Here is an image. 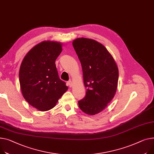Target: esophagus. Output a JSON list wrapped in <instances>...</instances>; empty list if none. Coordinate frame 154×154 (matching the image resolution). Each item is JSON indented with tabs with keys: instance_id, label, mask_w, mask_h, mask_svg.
<instances>
[{
	"instance_id": "1",
	"label": "esophagus",
	"mask_w": 154,
	"mask_h": 154,
	"mask_svg": "<svg viewBox=\"0 0 154 154\" xmlns=\"http://www.w3.org/2000/svg\"><path fill=\"white\" fill-rule=\"evenodd\" d=\"M67 85H68L69 87H72L73 84H72V82L71 80H69V81L67 82Z\"/></svg>"
}]
</instances>
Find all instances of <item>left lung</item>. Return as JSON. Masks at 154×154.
I'll use <instances>...</instances> for the list:
<instances>
[{
  "instance_id": "obj_1",
  "label": "left lung",
  "mask_w": 154,
  "mask_h": 154,
  "mask_svg": "<svg viewBox=\"0 0 154 154\" xmlns=\"http://www.w3.org/2000/svg\"><path fill=\"white\" fill-rule=\"evenodd\" d=\"M73 47L82 67L86 95L79 101L80 109L89 115L103 111L113 98L119 72L114 58L102 44L91 39L73 41Z\"/></svg>"
}]
</instances>
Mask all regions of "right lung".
Segmentation results:
<instances>
[{
    "label": "right lung",
    "instance_id": "1",
    "mask_svg": "<svg viewBox=\"0 0 154 154\" xmlns=\"http://www.w3.org/2000/svg\"><path fill=\"white\" fill-rule=\"evenodd\" d=\"M62 44L46 41L34 46L20 66L19 80L24 98L39 111L54 108L68 89L61 80L55 64L62 51Z\"/></svg>",
    "mask_w": 154,
    "mask_h": 154
}]
</instances>
